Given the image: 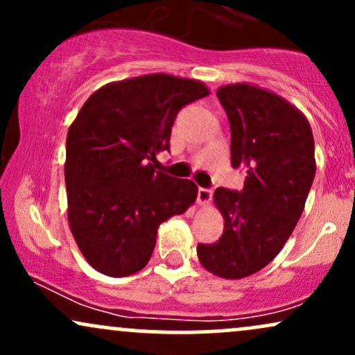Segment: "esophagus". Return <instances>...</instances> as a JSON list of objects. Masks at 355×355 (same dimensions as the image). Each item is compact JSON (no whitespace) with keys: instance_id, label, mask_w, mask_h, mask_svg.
Listing matches in <instances>:
<instances>
[{"instance_id":"1","label":"esophagus","mask_w":355,"mask_h":355,"mask_svg":"<svg viewBox=\"0 0 355 355\" xmlns=\"http://www.w3.org/2000/svg\"><path fill=\"white\" fill-rule=\"evenodd\" d=\"M211 200V190L210 189H198V195H197V202L198 205H207Z\"/></svg>"}]
</instances>
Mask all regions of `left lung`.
Listing matches in <instances>:
<instances>
[{
    "instance_id": "8db88e82",
    "label": "left lung",
    "mask_w": 355,
    "mask_h": 355,
    "mask_svg": "<svg viewBox=\"0 0 355 355\" xmlns=\"http://www.w3.org/2000/svg\"><path fill=\"white\" fill-rule=\"evenodd\" d=\"M229 116L234 168L247 170L242 191L215 190L223 234L198 243V260L222 279L262 270L282 250L302 215L315 177V150L309 120L282 96L252 83L220 87Z\"/></svg>"
}]
</instances>
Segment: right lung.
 <instances>
[{"mask_svg":"<svg viewBox=\"0 0 355 355\" xmlns=\"http://www.w3.org/2000/svg\"><path fill=\"white\" fill-rule=\"evenodd\" d=\"M210 95L198 80L153 73L96 89L68 128V223L95 270L126 277L148 263L160 223L197 200L191 180L158 172L177 113Z\"/></svg>","mask_w":355,"mask_h":355,"instance_id":"1","label":"right lung"}]
</instances>
